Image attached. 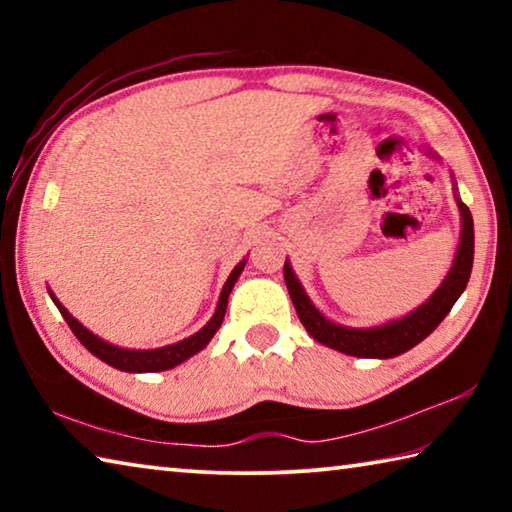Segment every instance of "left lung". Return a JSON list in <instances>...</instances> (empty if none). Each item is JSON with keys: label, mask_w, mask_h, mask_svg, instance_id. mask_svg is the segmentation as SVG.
Here are the masks:
<instances>
[{"label": "left lung", "mask_w": 512, "mask_h": 512, "mask_svg": "<svg viewBox=\"0 0 512 512\" xmlns=\"http://www.w3.org/2000/svg\"><path fill=\"white\" fill-rule=\"evenodd\" d=\"M458 212H461V244H458L454 264L449 268L443 284L433 291V296L404 318L391 320V323L377 327H345L325 318L320 311L311 305L309 296L302 289L300 280L293 273L289 259L284 262V282H287L289 296L293 307L298 311L300 323L305 325L307 332L314 336L318 343L334 348L352 357L366 359H391L397 354H404L436 329L443 318L452 311L454 302L465 291L467 280L472 273L474 262V221L461 198L456 196Z\"/></svg>", "instance_id": "1"}]
</instances>
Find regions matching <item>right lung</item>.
I'll list each match as a JSON object with an SVG mask.
<instances>
[{"label":"right lung","instance_id":"right-lung-1","mask_svg":"<svg viewBox=\"0 0 512 512\" xmlns=\"http://www.w3.org/2000/svg\"><path fill=\"white\" fill-rule=\"evenodd\" d=\"M244 266H246V259H241V262L232 268L230 277L225 280L223 289H221L219 305H216L214 316L207 320V325L203 329H198V332L189 336V339H183L173 345H164V348H155V350H126V348H117V345L99 339L97 334H92L88 327H83L79 320H76L63 305H60L54 293L49 291V296H51V300H54V305L58 307L60 314H63L65 323L69 325V329H72L76 339H79L85 348L94 354V357L101 359L103 363H108V366L124 370V372H160V370H169L173 366H178V363H183L189 357H194L196 352H201L205 345L212 341L216 329H219L223 323L225 309H228L230 291H232V287H235V282L239 280Z\"/></svg>","mask_w":512,"mask_h":512}]
</instances>
